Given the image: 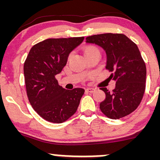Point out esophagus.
I'll use <instances>...</instances> for the list:
<instances>
[{
	"label": "esophagus",
	"instance_id": "1",
	"mask_svg": "<svg viewBox=\"0 0 160 160\" xmlns=\"http://www.w3.org/2000/svg\"><path fill=\"white\" fill-rule=\"evenodd\" d=\"M86 92H90V93H92L94 92L95 91V89H93V88H87V89H86Z\"/></svg>",
	"mask_w": 160,
	"mask_h": 160
}]
</instances>
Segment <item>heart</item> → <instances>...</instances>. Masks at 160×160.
<instances>
[{
    "instance_id": "1",
    "label": "heart",
    "mask_w": 160,
    "mask_h": 160,
    "mask_svg": "<svg viewBox=\"0 0 160 160\" xmlns=\"http://www.w3.org/2000/svg\"><path fill=\"white\" fill-rule=\"evenodd\" d=\"M95 51H98V49L96 48L95 47H93V46H89V47H86L84 49V54H87V53L92 52H95Z\"/></svg>"
}]
</instances>
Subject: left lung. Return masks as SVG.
Masks as SVG:
<instances>
[{"label":"left lung","mask_w":160,"mask_h":160,"mask_svg":"<svg viewBox=\"0 0 160 160\" xmlns=\"http://www.w3.org/2000/svg\"><path fill=\"white\" fill-rule=\"evenodd\" d=\"M86 42L100 46L107 54L106 69L111 73L116 87L112 92L102 87L106 98L100 109L108 118L126 117L137 109L144 96L146 86V65L137 45L122 34H95Z\"/></svg>","instance_id":"1"}]
</instances>
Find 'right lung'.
<instances>
[{
  "label": "right lung",
  "mask_w": 160,
  "mask_h": 160,
  "mask_svg": "<svg viewBox=\"0 0 160 160\" xmlns=\"http://www.w3.org/2000/svg\"><path fill=\"white\" fill-rule=\"evenodd\" d=\"M83 40L84 37L44 40L33 46L25 59L24 76L28 98L34 111L47 121L62 123L78 110L85 90L64 89L56 75L66 65L70 52Z\"/></svg>",
  "instance_id": "1"
}]
</instances>
